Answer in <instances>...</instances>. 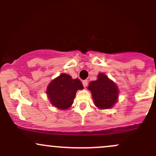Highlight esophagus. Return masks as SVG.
I'll return each mask as SVG.
<instances>
[{
  "instance_id": "esophagus-1",
  "label": "esophagus",
  "mask_w": 156,
  "mask_h": 156,
  "mask_svg": "<svg viewBox=\"0 0 156 156\" xmlns=\"http://www.w3.org/2000/svg\"><path fill=\"white\" fill-rule=\"evenodd\" d=\"M82 84H83V86H84V87H87V80H84V81H82Z\"/></svg>"
}]
</instances>
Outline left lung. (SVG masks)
Returning a JSON list of instances; mask_svg holds the SVG:
<instances>
[{
  "mask_svg": "<svg viewBox=\"0 0 156 156\" xmlns=\"http://www.w3.org/2000/svg\"><path fill=\"white\" fill-rule=\"evenodd\" d=\"M87 89L92 94L94 104L100 109L112 108L118 100V87L105 74L100 73L97 80L89 83Z\"/></svg>",
  "mask_w": 156,
  "mask_h": 156,
  "instance_id": "obj_1",
  "label": "left lung"
}]
</instances>
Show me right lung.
<instances>
[{
	"label": "right lung",
	"mask_w": 156,
	"mask_h": 156,
	"mask_svg": "<svg viewBox=\"0 0 156 156\" xmlns=\"http://www.w3.org/2000/svg\"><path fill=\"white\" fill-rule=\"evenodd\" d=\"M83 87L78 78L72 79L69 75L62 73L49 84L46 93L53 106L66 110L73 103L77 90Z\"/></svg>",
	"instance_id": "add662e5"
}]
</instances>
